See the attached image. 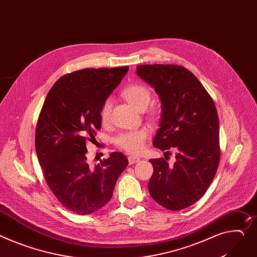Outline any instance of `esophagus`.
<instances>
[{"label":"esophagus","instance_id":"obj_1","mask_svg":"<svg viewBox=\"0 0 257 257\" xmlns=\"http://www.w3.org/2000/svg\"><path fill=\"white\" fill-rule=\"evenodd\" d=\"M127 160H128L130 165H134V164H137V163L140 162V159H139V157H137V156H128Z\"/></svg>","mask_w":257,"mask_h":257}]
</instances>
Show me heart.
Instances as JSON below:
<instances>
[{
	"label": "heart",
	"instance_id": "1",
	"mask_svg": "<svg viewBox=\"0 0 257 257\" xmlns=\"http://www.w3.org/2000/svg\"><path fill=\"white\" fill-rule=\"evenodd\" d=\"M122 95L131 105L141 111L145 110L150 105L152 100V93L150 89L140 83L127 85L123 89ZM111 109L112 100L107 98L100 109V119L103 123H107L109 121ZM149 137L150 131L146 127H141L136 131L118 134L113 138V143L116 147L127 153L138 154L144 149L145 143L149 139Z\"/></svg>",
	"mask_w": 257,
	"mask_h": 257
}]
</instances>
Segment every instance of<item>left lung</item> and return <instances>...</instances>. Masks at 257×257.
<instances>
[{
	"label": "left lung",
	"mask_w": 257,
	"mask_h": 257,
	"mask_svg": "<svg viewBox=\"0 0 257 257\" xmlns=\"http://www.w3.org/2000/svg\"><path fill=\"white\" fill-rule=\"evenodd\" d=\"M137 75L154 87L163 105L153 146L177 151L173 167L162 157L150 160L149 193L169 210L185 209L205 194L218 169L219 120L215 104L199 79L184 67L142 65L137 67Z\"/></svg>",
	"instance_id": "8db88e82"
}]
</instances>
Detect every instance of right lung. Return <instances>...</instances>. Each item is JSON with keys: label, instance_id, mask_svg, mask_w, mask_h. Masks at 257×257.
<instances>
[{"label": "right lung", "instance_id": "1", "mask_svg": "<svg viewBox=\"0 0 257 257\" xmlns=\"http://www.w3.org/2000/svg\"><path fill=\"white\" fill-rule=\"evenodd\" d=\"M128 67L83 69L66 74L49 90L36 127L39 164L50 190L68 210L87 215L112 197L128 162L121 152L91 168L86 142L101 128L100 109Z\"/></svg>", "mask_w": 257, "mask_h": 257}]
</instances>
